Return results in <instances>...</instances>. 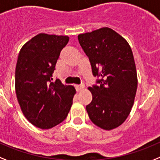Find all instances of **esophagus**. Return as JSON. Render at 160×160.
<instances>
[{
	"label": "esophagus",
	"mask_w": 160,
	"mask_h": 160,
	"mask_svg": "<svg viewBox=\"0 0 160 160\" xmlns=\"http://www.w3.org/2000/svg\"><path fill=\"white\" fill-rule=\"evenodd\" d=\"M76 88L77 92H80L84 88V85H83V84L82 85H76Z\"/></svg>",
	"instance_id": "1"
}]
</instances>
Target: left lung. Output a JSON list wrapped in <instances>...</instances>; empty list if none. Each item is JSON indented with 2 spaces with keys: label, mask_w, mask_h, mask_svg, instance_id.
Here are the masks:
<instances>
[{
  "label": "left lung",
  "mask_w": 160,
  "mask_h": 160,
  "mask_svg": "<svg viewBox=\"0 0 160 160\" xmlns=\"http://www.w3.org/2000/svg\"><path fill=\"white\" fill-rule=\"evenodd\" d=\"M100 86L88 87L92 101L86 106L92 123L111 130L130 114L138 87L135 62L131 47L122 36L109 27L78 35Z\"/></svg>",
  "instance_id": "obj_1"
}]
</instances>
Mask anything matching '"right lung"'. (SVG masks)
<instances>
[{"instance_id":"obj_1","label":"right lung","mask_w":160,"mask_h":160,"mask_svg":"<svg viewBox=\"0 0 160 160\" xmlns=\"http://www.w3.org/2000/svg\"><path fill=\"white\" fill-rule=\"evenodd\" d=\"M68 36L41 33L26 42L15 69V91L22 113L32 125L48 130L65 120L76 89L59 80L51 82Z\"/></svg>"}]
</instances>
